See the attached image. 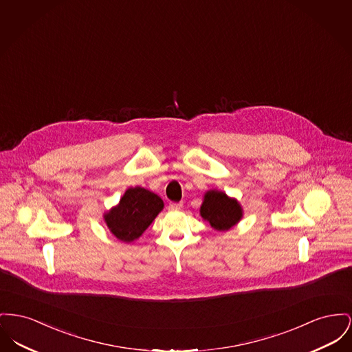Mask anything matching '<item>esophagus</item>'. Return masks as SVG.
Here are the masks:
<instances>
[{"mask_svg":"<svg viewBox=\"0 0 352 352\" xmlns=\"http://www.w3.org/2000/svg\"><path fill=\"white\" fill-rule=\"evenodd\" d=\"M182 206H184V205H182L181 202H179V204H177V202H171V204L168 205V208H170V210H173V211H178V210H181V208H182Z\"/></svg>","mask_w":352,"mask_h":352,"instance_id":"34e87169","label":"esophagus"}]
</instances>
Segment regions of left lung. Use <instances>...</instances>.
Wrapping results in <instances>:
<instances>
[{"instance_id":"8db88e82","label":"left lung","mask_w":352,"mask_h":352,"mask_svg":"<svg viewBox=\"0 0 352 352\" xmlns=\"http://www.w3.org/2000/svg\"><path fill=\"white\" fill-rule=\"evenodd\" d=\"M199 212L211 228L218 231H228L243 217V210L239 202L219 190L207 191Z\"/></svg>"}]
</instances>
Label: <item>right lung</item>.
Segmentation results:
<instances>
[{
	"label": "right lung",
	"mask_w": 352,
	"mask_h": 352,
	"mask_svg": "<svg viewBox=\"0 0 352 352\" xmlns=\"http://www.w3.org/2000/svg\"><path fill=\"white\" fill-rule=\"evenodd\" d=\"M164 201L144 187H130L117 206L104 215L111 234L126 243L138 239L162 211Z\"/></svg>",
	"instance_id": "right-lung-1"
}]
</instances>
